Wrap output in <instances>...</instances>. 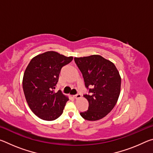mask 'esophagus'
<instances>
[{"label":"esophagus","instance_id":"esophagus-1","mask_svg":"<svg viewBox=\"0 0 153 153\" xmlns=\"http://www.w3.org/2000/svg\"><path fill=\"white\" fill-rule=\"evenodd\" d=\"M74 97L76 98V99H77V98H80L82 97V96H81V94H75V95H74Z\"/></svg>","mask_w":153,"mask_h":153}]
</instances>
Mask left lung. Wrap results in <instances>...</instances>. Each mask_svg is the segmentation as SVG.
I'll use <instances>...</instances> for the list:
<instances>
[{"mask_svg": "<svg viewBox=\"0 0 153 153\" xmlns=\"http://www.w3.org/2000/svg\"><path fill=\"white\" fill-rule=\"evenodd\" d=\"M74 61L90 94H84L89 103L88 109L80 115L88 121L100 120L117 102L121 90L120 73L112 62L100 55L75 57ZM89 86L93 88L89 89Z\"/></svg>", "mask_w": 153, "mask_h": 153, "instance_id": "left-lung-1", "label": "left lung"}]
</instances>
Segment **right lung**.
I'll use <instances>...</instances> for the list:
<instances>
[{"label": "right lung", "instance_id": "add662e5", "mask_svg": "<svg viewBox=\"0 0 153 153\" xmlns=\"http://www.w3.org/2000/svg\"><path fill=\"white\" fill-rule=\"evenodd\" d=\"M73 60L55 51L33 57L25 69L23 90L32 112L46 121L60 117L69 98L60 90L55 92L61 68Z\"/></svg>", "mask_w": 153, "mask_h": 153}]
</instances>
